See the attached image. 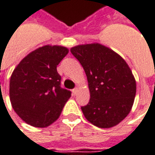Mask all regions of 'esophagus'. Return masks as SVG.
<instances>
[{
	"label": "esophagus",
	"instance_id": "1",
	"mask_svg": "<svg viewBox=\"0 0 155 155\" xmlns=\"http://www.w3.org/2000/svg\"><path fill=\"white\" fill-rule=\"evenodd\" d=\"M77 93H78V88H74V89L72 90V94H73V95H76Z\"/></svg>",
	"mask_w": 155,
	"mask_h": 155
}]
</instances>
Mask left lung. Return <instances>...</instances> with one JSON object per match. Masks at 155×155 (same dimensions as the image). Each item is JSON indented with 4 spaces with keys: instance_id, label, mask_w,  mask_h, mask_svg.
<instances>
[{
    "instance_id": "left-lung-1",
    "label": "left lung",
    "mask_w": 155,
    "mask_h": 155,
    "mask_svg": "<svg viewBox=\"0 0 155 155\" xmlns=\"http://www.w3.org/2000/svg\"><path fill=\"white\" fill-rule=\"evenodd\" d=\"M71 52L87 77L90 101L81 107L84 117L99 128L117 125L130 112L136 95V80L127 62L100 43L78 45Z\"/></svg>"
}]
</instances>
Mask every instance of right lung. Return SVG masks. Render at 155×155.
<instances>
[{
  "instance_id": "obj_1",
  "label": "right lung",
  "mask_w": 155,
  "mask_h": 155,
  "mask_svg": "<svg viewBox=\"0 0 155 155\" xmlns=\"http://www.w3.org/2000/svg\"><path fill=\"white\" fill-rule=\"evenodd\" d=\"M69 49L46 45L33 50L12 72L9 99L13 109L26 124L38 128L49 126L61 115L71 93L60 86L57 65Z\"/></svg>"
}]
</instances>
